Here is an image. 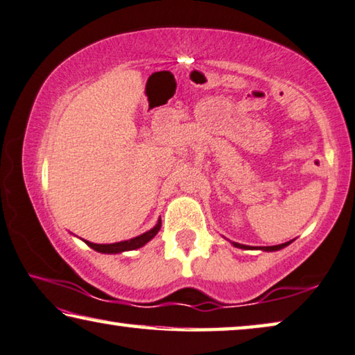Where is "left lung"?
I'll return each mask as SVG.
<instances>
[{
	"label": "left lung",
	"mask_w": 355,
	"mask_h": 355,
	"mask_svg": "<svg viewBox=\"0 0 355 355\" xmlns=\"http://www.w3.org/2000/svg\"><path fill=\"white\" fill-rule=\"evenodd\" d=\"M291 243V241H286V243H281V245H275V246H259V248H254V246H248V245H241V243H235L232 241V245L235 248H243V250H262V251H278V250H283L286 248Z\"/></svg>",
	"instance_id": "left-lung-1"
}]
</instances>
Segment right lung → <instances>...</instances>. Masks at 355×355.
Masks as SVG:
<instances>
[{
    "instance_id": "right-lung-1",
    "label": "right lung",
    "mask_w": 355,
    "mask_h": 355,
    "mask_svg": "<svg viewBox=\"0 0 355 355\" xmlns=\"http://www.w3.org/2000/svg\"><path fill=\"white\" fill-rule=\"evenodd\" d=\"M159 229H161V219H157L156 226L153 229H150L148 232L139 235V237H134L131 240L118 241V243H109V245L92 243V241H87V240H83V241H85V243L89 246V248H93L94 251H98V252H104V254H116V252L142 248L145 243H148V241L153 239L157 232H159Z\"/></svg>"
}]
</instances>
